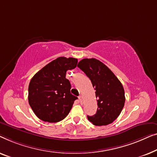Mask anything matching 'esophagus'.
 Masks as SVG:
<instances>
[{
	"mask_svg": "<svg viewBox=\"0 0 157 157\" xmlns=\"http://www.w3.org/2000/svg\"><path fill=\"white\" fill-rule=\"evenodd\" d=\"M82 101H83V100H82V97L79 96V101L82 104Z\"/></svg>",
	"mask_w": 157,
	"mask_h": 157,
	"instance_id": "obj_1",
	"label": "esophagus"
}]
</instances>
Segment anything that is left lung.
I'll return each instance as SVG.
<instances>
[{
    "mask_svg": "<svg viewBox=\"0 0 157 157\" xmlns=\"http://www.w3.org/2000/svg\"><path fill=\"white\" fill-rule=\"evenodd\" d=\"M78 67L90 78L96 90L98 110L93 116H87V119L96 126L113 122L124 106V90L122 83L105 64L97 59H82Z\"/></svg>",
    "mask_w": 157,
    "mask_h": 157,
    "instance_id": "obj_1",
    "label": "left lung"
}]
</instances>
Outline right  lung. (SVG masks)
I'll use <instances>...</instances> for the list:
<instances>
[{"label":"right lung","mask_w":157,"mask_h":157,"mask_svg":"<svg viewBox=\"0 0 157 157\" xmlns=\"http://www.w3.org/2000/svg\"><path fill=\"white\" fill-rule=\"evenodd\" d=\"M78 59L59 57L33 77L28 87V101L37 117L57 122L65 119L78 99L70 93L71 85L66 72L76 67Z\"/></svg>","instance_id":"obj_1"}]
</instances>
